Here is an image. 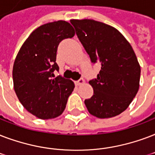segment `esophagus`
Here are the masks:
<instances>
[{"label": "esophagus", "mask_w": 155, "mask_h": 155, "mask_svg": "<svg viewBox=\"0 0 155 155\" xmlns=\"http://www.w3.org/2000/svg\"><path fill=\"white\" fill-rule=\"evenodd\" d=\"M75 83H76L77 86H81V85H82V84L85 83V80H84L83 78L79 79L78 81H77Z\"/></svg>", "instance_id": "1"}]
</instances>
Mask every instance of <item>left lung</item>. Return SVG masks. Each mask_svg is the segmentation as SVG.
<instances>
[{"label": "left lung", "instance_id": "obj_1", "mask_svg": "<svg viewBox=\"0 0 155 155\" xmlns=\"http://www.w3.org/2000/svg\"><path fill=\"white\" fill-rule=\"evenodd\" d=\"M70 22L93 64H101L97 78L89 83L94 90L85 104L91 115L111 118L125 111L139 89L141 67L127 39L107 24L92 19Z\"/></svg>", "mask_w": 155, "mask_h": 155}]
</instances>
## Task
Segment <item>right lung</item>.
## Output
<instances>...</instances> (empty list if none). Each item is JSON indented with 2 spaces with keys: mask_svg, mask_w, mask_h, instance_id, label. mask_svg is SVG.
I'll list each match as a JSON object with an SVG mask.
<instances>
[{
  "mask_svg": "<svg viewBox=\"0 0 155 155\" xmlns=\"http://www.w3.org/2000/svg\"><path fill=\"white\" fill-rule=\"evenodd\" d=\"M74 27L65 21H52L35 29L24 42L14 61L13 81L17 96L26 111L43 120L63 113L74 81L61 76L56 63L59 44L74 36Z\"/></svg>",
  "mask_w": 155,
  "mask_h": 155,
  "instance_id": "add662e5",
  "label": "right lung"
}]
</instances>
